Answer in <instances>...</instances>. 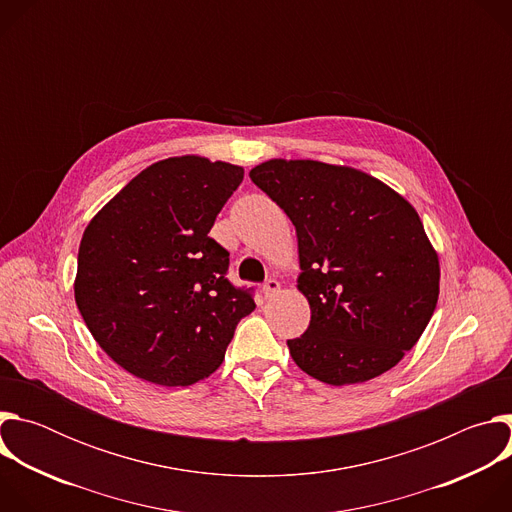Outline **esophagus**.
Returning <instances> with one entry per match:
<instances>
[{
  "label": "esophagus",
  "instance_id": "esophagus-1",
  "mask_svg": "<svg viewBox=\"0 0 512 512\" xmlns=\"http://www.w3.org/2000/svg\"><path fill=\"white\" fill-rule=\"evenodd\" d=\"M279 289H281V285H279V281L273 279V277H269V279L263 283V294H265V298H273Z\"/></svg>",
  "mask_w": 512,
  "mask_h": 512
}]
</instances>
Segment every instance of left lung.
I'll return each mask as SVG.
<instances>
[{"label": "left lung", "instance_id": "obj_1", "mask_svg": "<svg viewBox=\"0 0 512 512\" xmlns=\"http://www.w3.org/2000/svg\"><path fill=\"white\" fill-rule=\"evenodd\" d=\"M249 176L298 233L312 318L287 340L291 358L334 387L393 369L440 296V263L415 208L367 174L312 160H269Z\"/></svg>", "mask_w": 512, "mask_h": 512}]
</instances>
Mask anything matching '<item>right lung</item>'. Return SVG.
<instances>
[{
    "label": "right lung",
    "instance_id": "right-lung-1",
    "mask_svg": "<svg viewBox=\"0 0 512 512\" xmlns=\"http://www.w3.org/2000/svg\"><path fill=\"white\" fill-rule=\"evenodd\" d=\"M243 168L198 156L137 174L89 223L75 300L99 346L127 373L188 387L225 358L253 287L229 281V251L208 237Z\"/></svg>",
    "mask_w": 512,
    "mask_h": 512
}]
</instances>
